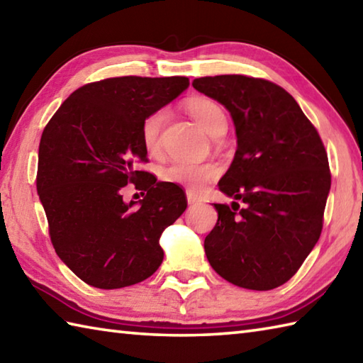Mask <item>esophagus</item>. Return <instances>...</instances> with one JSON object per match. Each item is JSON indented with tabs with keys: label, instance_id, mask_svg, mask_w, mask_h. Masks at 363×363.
<instances>
[{
	"label": "esophagus",
	"instance_id": "34e87169",
	"mask_svg": "<svg viewBox=\"0 0 363 363\" xmlns=\"http://www.w3.org/2000/svg\"><path fill=\"white\" fill-rule=\"evenodd\" d=\"M187 203L189 204H196V203H200V198L191 194V191H187Z\"/></svg>",
	"mask_w": 363,
	"mask_h": 363
}]
</instances>
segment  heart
Returning <instances> with one entry per match:
<instances>
[{
	"instance_id": "obj_1",
	"label": "heart",
	"mask_w": 363,
	"mask_h": 363,
	"mask_svg": "<svg viewBox=\"0 0 363 363\" xmlns=\"http://www.w3.org/2000/svg\"><path fill=\"white\" fill-rule=\"evenodd\" d=\"M189 115L212 138H218L226 129V115L222 106L208 97H195L187 102ZM168 113L165 108L154 111L141 125V140L149 154H155L160 147V132ZM217 168L212 163L173 162L162 169L163 181L190 190H200L206 182L217 176Z\"/></svg>"
}]
</instances>
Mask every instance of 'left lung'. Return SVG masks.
<instances>
[{"mask_svg": "<svg viewBox=\"0 0 363 363\" xmlns=\"http://www.w3.org/2000/svg\"><path fill=\"white\" fill-rule=\"evenodd\" d=\"M194 88L230 111L238 149L204 239L212 269L233 285L267 291L286 283L313 250L330 190L328 154L294 97L244 75L195 78ZM236 199L246 206L238 213Z\"/></svg>", "mask_w": 363, "mask_h": 363, "instance_id": "obj_1", "label": "left lung"}]
</instances>
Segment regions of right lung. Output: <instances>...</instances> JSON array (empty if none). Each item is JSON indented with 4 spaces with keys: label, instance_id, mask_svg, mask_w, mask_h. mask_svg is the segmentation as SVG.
I'll return each instance as SVG.
<instances>
[{
    "label": "right lung",
    "instance_id": "add662e5",
    "mask_svg": "<svg viewBox=\"0 0 363 363\" xmlns=\"http://www.w3.org/2000/svg\"><path fill=\"white\" fill-rule=\"evenodd\" d=\"M187 77H118L70 94L44 129L38 194L61 261L101 289L135 285L163 261L160 236L187 208L182 189L137 172L145 119L189 88ZM132 182L147 196L125 203Z\"/></svg>",
    "mask_w": 363,
    "mask_h": 363
}]
</instances>
